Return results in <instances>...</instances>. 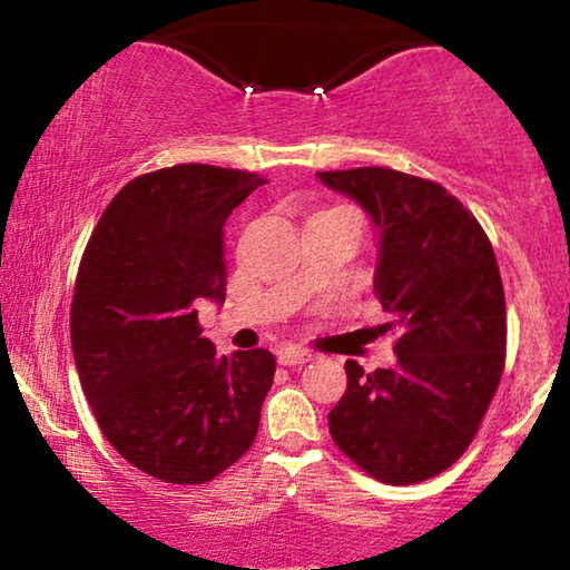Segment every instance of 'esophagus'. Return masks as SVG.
Wrapping results in <instances>:
<instances>
[{
    "label": "esophagus",
    "mask_w": 570,
    "mask_h": 570,
    "mask_svg": "<svg viewBox=\"0 0 570 570\" xmlns=\"http://www.w3.org/2000/svg\"><path fill=\"white\" fill-rule=\"evenodd\" d=\"M308 361H314V353H308V350H301V347H283L277 353L279 365H301Z\"/></svg>",
    "instance_id": "1"
}]
</instances>
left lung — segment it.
I'll list each match as a JSON object with an SVG mask.
<instances>
[{
    "label": "left lung",
    "mask_w": 570,
    "mask_h": 570,
    "mask_svg": "<svg viewBox=\"0 0 570 570\" xmlns=\"http://www.w3.org/2000/svg\"><path fill=\"white\" fill-rule=\"evenodd\" d=\"M316 176L376 228L373 291L392 316L379 330L396 337L392 368L345 363L330 433L371 478L423 482L464 454L501 384L505 298L493 246L441 184L392 168Z\"/></svg>",
    "instance_id": "8db88e82"
}]
</instances>
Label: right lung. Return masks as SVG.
Listing matches in <instances>:
<instances>
[{
	"label": "right lung",
	"instance_id": "1",
	"mask_svg": "<svg viewBox=\"0 0 570 570\" xmlns=\"http://www.w3.org/2000/svg\"><path fill=\"white\" fill-rule=\"evenodd\" d=\"M262 184L199 163L145 174L111 199L82 254L69 316L82 392L108 443L163 482H209L259 431L275 357L217 355L197 303L223 306V225Z\"/></svg>",
	"mask_w": 570,
	"mask_h": 570
}]
</instances>
